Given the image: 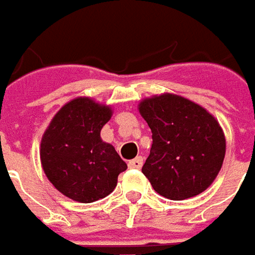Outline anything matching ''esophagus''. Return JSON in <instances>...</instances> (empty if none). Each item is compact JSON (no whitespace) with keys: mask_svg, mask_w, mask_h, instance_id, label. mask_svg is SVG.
<instances>
[{"mask_svg":"<svg viewBox=\"0 0 255 255\" xmlns=\"http://www.w3.org/2000/svg\"><path fill=\"white\" fill-rule=\"evenodd\" d=\"M142 164H143V157L138 156L128 162V167H129V169H141Z\"/></svg>","mask_w":255,"mask_h":255,"instance_id":"34e87169","label":"esophagus"}]
</instances>
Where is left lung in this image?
<instances>
[{"label": "left lung", "instance_id": "1", "mask_svg": "<svg viewBox=\"0 0 255 255\" xmlns=\"http://www.w3.org/2000/svg\"><path fill=\"white\" fill-rule=\"evenodd\" d=\"M139 113L152 131L142 173L153 190L173 201L205 191L221 170L226 150L219 123L201 106L176 95L143 100Z\"/></svg>", "mask_w": 255, "mask_h": 255}]
</instances>
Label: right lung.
Segmentation results:
<instances>
[{
  "label": "right lung",
  "instance_id": "obj_1",
  "mask_svg": "<svg viewBox=\"0 0 255 255\" xmlns=\"http://www.w3.org/2000/svg\"><path fill=\"white\" fill-rule=\"evenodd\" d=\"M112 117L109 106L79 98L61 107L41 138L40 159L51 184L78 202H93L113 191L126 162L100 138Z\"/></svg>",
  "mask_w": 255,
  "mask_h": 255
}]
</instances>
